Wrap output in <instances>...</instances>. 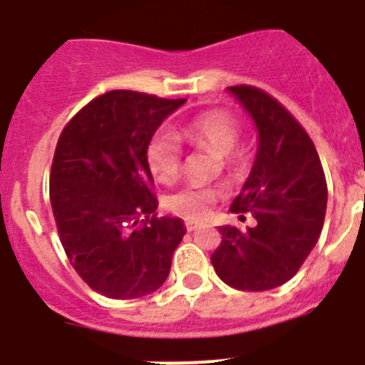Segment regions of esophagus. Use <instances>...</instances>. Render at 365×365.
Masks as SVG:
<instances>
[{
	"label": "esophagus",
	"instance_id": "obj_1",
	"mask_svg": "<svg viewBox=\"0 0 365 365\" xmlns=\"http://www.w3.org/2000/svg\"><path fill=\"white\" fill-rule=\"evenodd\" d=\"M200 222H197V220H187V222H185V228L189 230V232H192V230H197V228H200Z\"/></svg>",
	"mask_w": 365,
	"mask_h": 365
}]
</instances>
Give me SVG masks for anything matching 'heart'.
Listing matches in <instances>:
<instances>
[{
	"mask_svg": "<svg viewBox=\"0 0 365 365\" xmlns=\"http://www.w3.org/2000/svg\"><path fill=\"white\" fill-rule=\"evenodd\" d=\"M182 135L195 146H204L222 158L225 165H234L235 154L241 140V124L234 115L226 111H206L192 118ZM146 165L159 183L176 180L182 167V148L176 137L168 131H158L146 145ZM219 198V191L202 183H187L170 192L165 200L173 213L185 219H202Z\"/></svg>",
	"mask_w": 365,
	"mask_h": 365,
	"instance_id": "obj_1",
	"label": "heart"
}]
</instances>
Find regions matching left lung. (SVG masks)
<instances>
[{
  "instance_id": "8db88e82",
  "label": "left lung",
  "mask_w": 365,
  "mask_h": 365,
  "mask_svg": "<svg viewBox=\"0 0 365 365\" xmlns=\"http://www.w3.org/2000/svg\"><path fill=\"white\" fill-rule=\"evenodd\" d=\"M228 91L258 128L256 161L230 210L250 211L258 225L245 232L220 226L222 240L211 263L230 287L267 292L292 280L317 243L327 180L310 135L278 100L250 85Z\"/></svg>"
}]
</instances>
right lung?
I'll return each mask as SVG.
<instances>
[{"label":"right lung","mask_w":365,"mask_h":365,"mask_svg":"<svg viewBox=\"0 0 365 365\" xmlns=\"http://www.w3.org/2000/svg\"><path fill=\"white\" fill-rule=\"evenodd\" d=\"M183 98L109 91L72 116L50 173L55 225L72 267L109 299H137L167 280L183 220L155 217L146 145Z\"/></svg>","instance_id":"obj_1"}]
</instances>
